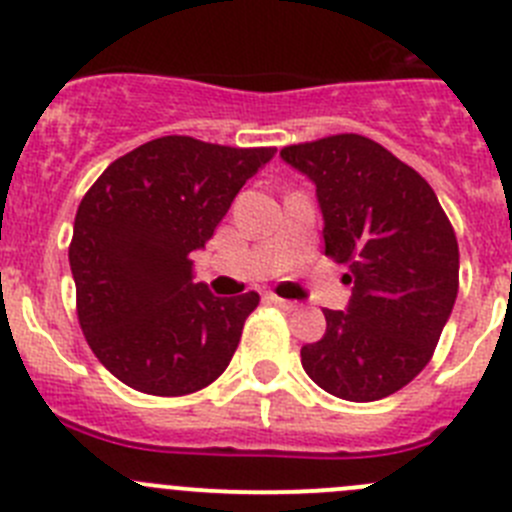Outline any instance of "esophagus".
<instances>
[{
	"mask_svg": "<svg viewBox=\"0 0 512 512\" xmlns=\"http://www.w3.org/2000/svg\"><path fill=\"white\" fill-rule=\"evenodd\" d=\"M270 303H275L278 308H283V311H298V303L296 301H285V298H278V296H270L267 298Z\"/></svg>",
	"mask_w": 512,
	"mask_h": 512,
	"instance_id": "esophagus-1",
	"label": "esophagus"
}]
</instances>
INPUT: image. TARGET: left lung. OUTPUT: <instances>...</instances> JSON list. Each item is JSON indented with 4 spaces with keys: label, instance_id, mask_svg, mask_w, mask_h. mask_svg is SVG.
<instances>
[{
    "label": "left lung",
    "instance_id": "1",
    "mask_svg": "<svg viewBox=\"0 0 512 512\" xmlns=\"http://www.w3.org/2000/svg\"><path fill=\"white\" fill-rule=\"evenodd\" d=\"M316 186L324 252L349 265L352 298L326 308V334L301 365L336 398L393 395L434 354L459 290L454 229L411 165L362 135H331L280 150Z\"/></svg>",
    "mask_w": 512,
    "mask_h": 512
}]
</instances>
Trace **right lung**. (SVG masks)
<instances>
[{
	"mask_svg": "<svg viewBox=\"0 0 512 512\" xmlns=\"http://www.w3.org/2000/svg\"><path fill=\"white\" fill-rule=\"evenodd\" d=\"M273 155L158 137L114 160L78 204L68 247L78 324L124 385L173 398L227 370L260 296H214L193 283L191 255Z\"/></svg>",
	"mask_w": 512,
	"mask_h": 512,
	"instance_id": "add662e5",
	"label": "right lung"
}]
</instances>
